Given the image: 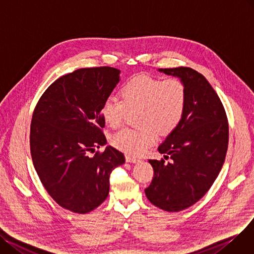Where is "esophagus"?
<instances>
[{"label":"esophagus","mask_w":254,"mask_h":254,"mask_svg":"<svg viewBox=\"0 0 254 254\" xmlns=\"http://www.w3.org/2000/svg\"><path fill=\"white\" fill-rule=\"evenodd\" d=\"M126 161L129 162V163H138V162H140L139 159L131 157V156H129V155H126Z\"/></svg>","instance_id":"esophagus-1"}]
</instances>
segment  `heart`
I'll list each match as a JSON object with an SVG mask.
<instances>
[{
	"mask_svg": "<svg viewBox=\"0 0 254 254\" xmlns=\"http://www.w3.org/2000/svg\"><path fill=\"white\" fill-rule=\"evenodd\" d=\"M186 104L187 89L182 80L137 74L122 86L121 99L110 97L103 102L101 115L110 127L117 128L127 110H139V125L143 128H123L112 137V143L119 150L139 156L156 141V130L167 134L180 124Z\"/></svg>",
	"mask_w": 254,
	"mask_h": 254,
	"instance_id": "obj_1",
	"label": "heart"
}]
</instances>
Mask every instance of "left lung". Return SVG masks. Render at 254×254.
Here are the masks:
<instances>
[{"label": "left lung", "mask_w": 254, "mask_h": 254, "mask_svg": "<svg viewBox=\"0 0 254 254\" xmlns=\"http://www.w3.org/2000/svg\"><path fill=\"white\" fill-rule=\"evenodd\" d=\"M159 71L184 82L187 104L182 121L158 147L164 159L148 160L154 177L144 191L153 205L177 212L198 202L216 180L228 151L229 124L218 95L203 74L185 66Z\"/></svg>", "instance_id": "obj_1"}]
</instances>
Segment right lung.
Returning <instances> with one entry per match:
<instances>
[{"instance_id": "add662e5", "label": "right lung", "mask_w": 254, "mask_h": 254, "mask_svg": "<svg viewBox=\"0 0 254 254\" xmlns=\"http://www.w3.org/2000/svg\"><path fill=\"white\" fill-rule=\"evenodd\" d=\"M121 70L80 68L65 74L43 93L33 114L31 154L40 181L64 209L85 214L109 196L110 175L125 163L124 155L108 145L101 129V108L120 82Z\"/></svg>"}]
</instances>
